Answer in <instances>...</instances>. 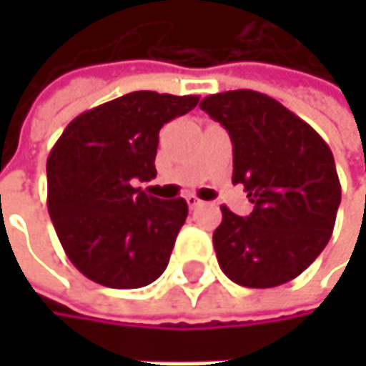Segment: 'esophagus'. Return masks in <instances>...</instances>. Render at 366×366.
I'll return each mask as SVG.
<instances>
[{
	"mask_svg": "<svg viewBox=\"0 0 366 366\" xmlns=\"http://www.w3.org/2000/svg\"><path fill=\"white\" fill-rule=\"evenodd\" d=\"M186 203H188V207H190V209H197V207H201V205H203V201H201L197 194H188V197H186Z\"/></svg>",
	"mask_w": 366,
	"mask_h": 366,
	"instance_id": "esophagus-1",
	"label": "esophagus"
}]
</instances>
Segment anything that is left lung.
<instances>
[{"label":"left lung","mask_w":366,"mask_h":366,"mask_svg":"<svg viewBox=\"0 0 366 366\" xmlns=\"http://www.w3.org/2000/svg\"><path fill=\"white\" fill-rule=\"evenodd\" d=\"M233 142V184H244L248 218L222 205L214 250L229 280L273 288L301 275L329 244L341 184L329 144L297 114L250 89L201 104Z\"/></svg>","instance_id":"1"}]
</instances>
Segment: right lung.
<instances>
[{"mask_svg":"<svg viewBox=\"0 0 366 366\" xmlns=\"http://www.w3.org/2000/svg\"><path fill=\"white\" fill-rule=\"evenodd\" d=\"M197 104V95L135 91L82 112L52 146L48 214L67 258L89 280L142 288L165 271L188 205L133 182L157 176L161 127Z\"/></svg>","mask_w":366,"mask_h":366,"instance_id":"1","label":"right lung"}]
</instances>
